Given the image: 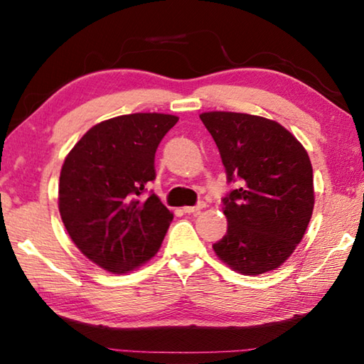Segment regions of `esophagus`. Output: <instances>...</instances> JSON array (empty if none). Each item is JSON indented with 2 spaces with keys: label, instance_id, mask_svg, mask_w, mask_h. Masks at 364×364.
I'll use <instances>...</instances> for the list:
<instances>
[{
  "label": "esophagus",
  "instance_id": "obj_1",
  "mask_svg": "<svg viewBox=\"0 0 364 364\" xmlns=\"http://www.w3.org/2000/svg\"><path fill=\"white\" fill-rule=\"evenodd\" d=\"M202 208H205V202H197L196 205H191V207H184L183 212L184 213H199Z\"/></svg>",
  "mask_w": 364,
  "mask_h": 364
}]
</instances>
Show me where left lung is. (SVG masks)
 <instances>
[{"label":"left lung","instance_id":"obj_1","mask_svg":"<svg viewBox=\"0 0 364 364\" xmlns=\"http://www.w3.org/2000/svg\"><path fill=\"white\" fill-rule=\"evenodd\" d=\"M217 144L228 183V231L215 254L234 271L262 274L281 267L310 223L315 191L310 157L278 122L237 112L200 114Z\"/></svg>","mask_w":364,"mask_h":364}]
</instances>
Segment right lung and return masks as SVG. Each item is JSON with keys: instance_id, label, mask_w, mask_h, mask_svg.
Here are the masks:
<instances>
[{"instance_id": "right-lung-1", "label": "right lung", "mask_w": 364, "mask_h": 364, "mask_svg": "<svg viewBox=\"0 0 364 364\" xmlns=\"http://www.w3.org/2000/svg\"><path fill=\"white\" fill-rule=\"evenodd\" d=\"M178 117L130 114L101 122L65 157L59 212L73 244L97 267L127 273L157 254L173 220L159 197L156 151Z\"/></svg>"}]
</instances>
